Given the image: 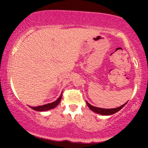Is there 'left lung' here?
Returning <instances> with one entry per match:
<instances>
[{
  "instance_id": "left-lung-1",
  "label": "left lung",
  "mask_w": 148,
  "mask_h": 148,
  "mask_svg": "<svg viewBox=\"0 0 148 148\" xmlns=\"http://www.w3.org/2000/svg\"><path fill=\"white\" fill-rule=\"evenodd\" d=\"M86 103H87L88 106L89 107L91 111H92L93 112H95V113H98V114L104 115H112V114H114V113H117V112H118L120 109H122V108H123V107L127 104V102L125 103V104L122 105L121 106L118 107V108H107V109H106V108H98V107H95V106H92V105L90 104V103H88V101H86Z\"/></svg>"
}]
</instances>
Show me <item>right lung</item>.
<instances>
[{
  "mask_svg": "<svg viewBox=\"0 0 148 148\" xmlns=\"http://www.w3.org/2000/svg\"><path fill=\"white\" fill-rule=\"evenodd\" d=\"M61 98H62V94L60 95V97L58 98L56 101H55L54 102L50 103H47V104H45V105H42V106H35V107H32L30 106L32 109L35 110L36 111H48V110L52 109V108H55L60 103Z\"/></svg>",
  "mask_w": 148,
  "mask_h": 148,
  "instance_id": "obj_1",
  "label": "right lung"
}]
</instances>
